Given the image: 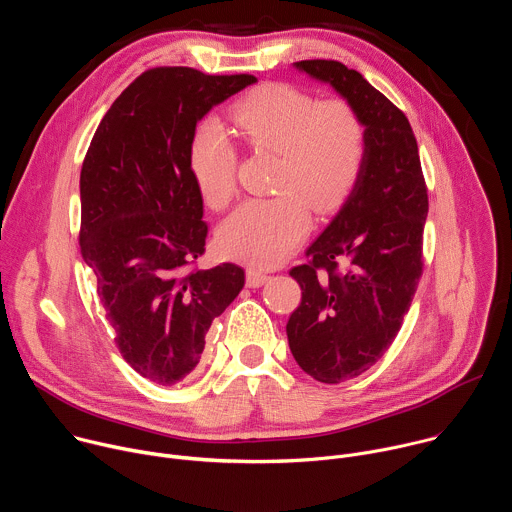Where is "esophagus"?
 I'll return each instance as SVG.
<instances>
[{
    "instance_id": "1",
    "label": "esophagus",
    "mask_w": 512,
    "mask_h": 512,
    "mask_svg": "<svg viewBox=\"0 0 512 512\" xmlns=\"http://www.w3.org/2000/svg\"><path fill=\"white\" fill-rule=\"evenodd\" d=\"M267 279H269V275H267L265 271L255 269V267H249V269H247V285H249V287H259V285H263Z\"/></svg>"
}]
</instances>
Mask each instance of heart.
<instances>
[{
  "mask_svg": "<svg viewBox=\"0 0 512 512\" xmlns=\"http://www.w3.org/2000/svg\"><path fill=\"white\" fill-rule=\"evenodd\" d=\"M231 119L251 152L275 154L271 188L279 194L243 202L218 231L235 259L269 267L283 261L316 214L338 208L367 162V125L342 99L320 101L291 85H269L233 105ZM188 164L204 202L223 208L237 194L239 150L214 123L190 141Z\"/></svg>",
  "mask_w": 512,
  "mask_h": 512,
  "instance_id": "1",
  "label": "heart"
}]
</instances>
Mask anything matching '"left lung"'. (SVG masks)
<instances>
[{"label":"left lung","mask_w":512,"mask_h":512,"mask_svg":"<svg viewBox=\"0 0 512 512\" xmlns=\"http://www.w3.org/2000/svg\"><path fill=\"white\" fill-rule=\"evenodd\" d=\"M367 125V162L328 229L289 269L302 302L285 332L300 367L336 385L369 371L393 344L423 273L427 186L405 113L338 60H300Z\"/></svg>","instance_id":"1"}]
</instances>
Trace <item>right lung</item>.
I'll use <instances>...</instances> for the list:
<instances>
[{
    "label": "right lung",
    "instance_id": "1",
    "mask_svg": "<svg viewBox=\"0 0 512 512\" xmlns=\"http://www.w3.org/2000/svg\"><path fill=\"white\" fill-rule=\"evenodd\" d=\"M257 79L156 66L115 99L81 170V255L129 367L172 387L200 360L216 316L239 296L235 263L198 269L208 225L188 164L196 123Z\"/></svg>",
    "mask_w": 512,
    "mask_h": 512
}]
</instances>
